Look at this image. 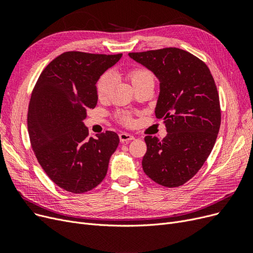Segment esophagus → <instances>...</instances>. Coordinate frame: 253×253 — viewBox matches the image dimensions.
Returning a JSON list of instances; mask_svg holds the SVG:
<instances>
[{"instance_id":"34e87169","label":"esophagus","mask_w":253,"mask_h":253,"mask_svg":"<svg viewBox=\"0 0 253 253\" xmlns=\"http://www.w3.org/2000/svg\"><path fill=\"white\" fill-rule=\"evenodd\" d=\"M119 139L121 142H127L129 140H133L134 139V136H132L131 134L128 133H120L119 134Z\"/></svg>"}]
</instances>
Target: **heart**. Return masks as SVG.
Listing matches in <instances>:
<instances>
[{
    "instance_id": "obj_1",
    "label": "heart",
    "mask_w": 253,
    "mask_h": 253,
    "mask_svg": "<svg viewBox=\"0 0 253 253\" xmlns=\"http://www.w3.org/2000/svg\"><path fill=\"white\" fill-rule=\"evenodd\" d=\"M129 80H131L133 86L137 85L145 80L149 79H154L153 78V75L151 72H149L148 70H144V68H133L128 72L127 74ZM112 85H113V77L110 73H105L103 74L100 78H99L98 82H97V95L99 99H105L108 98V96L111 93L112 89ZM121 120L125 122L126 125H131L132 124V118L128 116V115H122L121 116Z\"/></svg>"
}]
</instances>
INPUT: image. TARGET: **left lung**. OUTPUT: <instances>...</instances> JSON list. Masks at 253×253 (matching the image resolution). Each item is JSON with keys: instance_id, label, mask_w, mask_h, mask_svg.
<instances>
[{"instance_id": "obj_1", "label": "left lung", "mask_w": 253, "mask_h": 253, "mask_svg": "<svg viewBox=\"0 0 253 253\" xmlns=\"http://www.w3.org/2000/svg\"><path fill=\"white\" fill-rule=\"evenodd\" d=\"M159 80L155 116L163 119V140L145 136L143 172L168 188L179 187L200 171L210 155L220 126L215 82L202 60L183 49L168 47L129 52Z\"/></svg>"}]
</instances>
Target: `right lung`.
<instances>
[{
    "label": "right lung",
    "mask_w": 253,
    "mask_h": 253,
    "mask_svg": "<svg viewBox=\"0 0 253 253\" xmlns=\"http://www.w3.org/2000/svg\"><path fill=\"white\" fill-rule=\"evenodd\" d=\"M121 56L63 52L44 68L32 93L27 114L30 143L45 173L68 192L96 188L119 144L112 131L89 138L83 120L97 104L98 79Z\"/></svg>",
    "instance_id": "obj_1"
}]
</instances>
